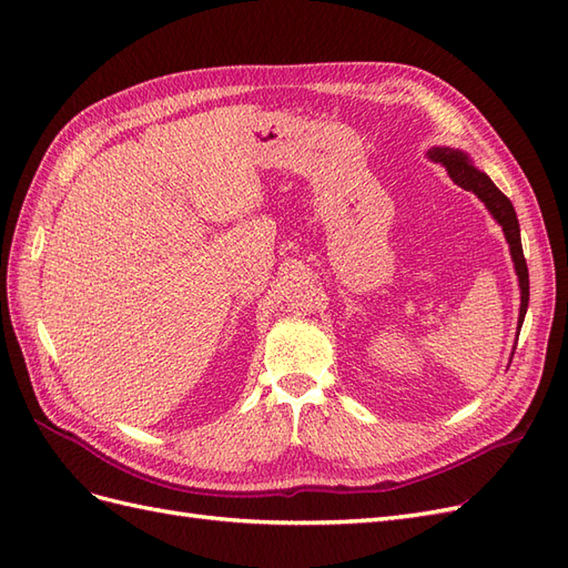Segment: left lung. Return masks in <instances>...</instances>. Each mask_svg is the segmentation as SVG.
I'll use <instances>...</instances> for the list:
<instances>
[{
	"mask_svg": "<svg viewBox=\"0 0 568 568\" xmlns=\"http://www.w3.org/2000/svg\"><path fill=\"white\" fill-rule=\"evenodd\" d=\"M428 159L443 163L455 184L467 189V192L476 194L480 201H484L490 215L497 220V225L503 227L509 251H511L514 270H517V277H519V288H521V307H519V329H521L524 317H526V307H528V267H526V257H524V248H521V232H519L517 211H514L511 201L500 192V189L493 184V180L486 173L476 170L462 151L438 146V149L428 151Z\"/></svg>",
	"mask_w": 568,
	"mask_h": 568,
	"instance_id": "obj_1",
	"label": "left lung"
}]
</instances>
